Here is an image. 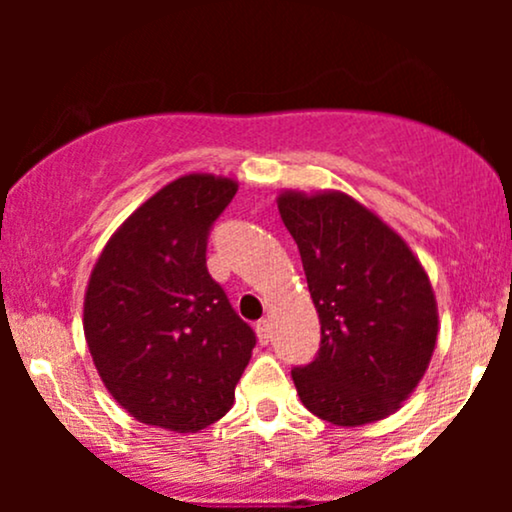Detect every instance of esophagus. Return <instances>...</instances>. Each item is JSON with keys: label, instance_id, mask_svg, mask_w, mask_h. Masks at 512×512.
<instances>
[{"label": "esophagus", "instance_id": "obj_1", "mask_svg": "<svg viewBox=\"0 0 512 512\" xmlns=\"http://www.w3.org/2000/svg\"><path fill=\"white\" fill-rule=\"evenodd\" d=\"M255 330H257V339H260V344H269V339H272V322L260 320Z\"/></svg>", "mask_w": 512, "mask_h": 512}]
</instances>
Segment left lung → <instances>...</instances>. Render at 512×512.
<instances>
[{
	"instance_id": "obj_1",
	"label": "left lung",
	"mask_w": 512,
	"mask_h": 512,
	"mask_svg": "<svg viewBox=\"0 0 512 512\" xmlns=\"http://www.w3.org/2000/svg\"><path fill=\"white\" fill-rule=\"evenodd\" d=\"M301 252L320 351L293 368L305 409L334 426L387 419L424 378L438 303L424 264L395 228L339 190L276 197Z\"/></svg>"
}]
</instances>
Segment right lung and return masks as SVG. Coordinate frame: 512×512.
<instances>
[{
  "instance_id": "right-lung-1",
  "label": "right lung",
  "mask_w": 512,
  "mask_h": 512,
  "mask_svg": "<svg viewBox=\"0 0 512 512\" xmlns=\"http://www.w3.org/2000/svg\"><path fill=\"white\" fill-rule=\"evenodd\" d=\"M238 182L190 173L110 236L84 296V334L103 385L146 426L197 433L226 416L255 332L207 272L211 223Z\"/></svg>"
}]
</instances>
